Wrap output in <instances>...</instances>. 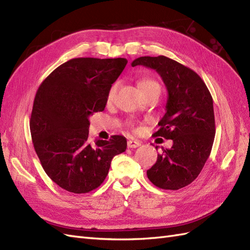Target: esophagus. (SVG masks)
I'll list each match as a JSON object with an SVG mask.
<instances>
[{
    "label": "esophagus",
    "instance_id": "obj_1",
    "mask_svg": "<svg viewBox=\"0 0 250 250\" xmlns=\"http://www.w3.org/2000/svg\"><path fill=\"white\" fill-rule=\"evenodd\" d=\"M140 146V142H138V140H134V139L127 140V148L135 149V148H137V146Z\"/></svg>",
    "mask_w": 250,
    "mask_h": 250
}]
</instances>
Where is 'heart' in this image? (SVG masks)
Segmentation results:
<instances>
[{
	"label": "heart",
	"mask_w": 250,
	"mask_h": 250,
	"mask_svg": "<svg viewBox=\"0 0 250 250\" xmlns=\"http://www.w3.org/2000/svg\"><path fill=\"white\" fill-rule=\"evenodd\" d=\"M138 86H139V89L142 91L143 94L148 93L150 91H153V89H157V88L161 89L158 83L155 80H153L151 78L140 79L138 81ZM116 92H117V84H113L110 88V91H108V93H107V96H106L107 102L113 101L115 95H116Z\"/></svg>",
	"instance_id": "b5f03b06"
}]
</instances>
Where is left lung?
I'll list each match as a JSON object with an SVG mask.
<instances>
[{
    "mask_svg": "<svg viewBox=\"0 0 250 250\" xmlns=\"http://www.w3.org/2000/svg\"><path fill=\"white\" fill-rule=\"evenodd\" d=\"M137 65L155 69L167 87L166 114L154 136L173 140L146 175L158 188L178 190L195 180L210 155L215 135L213 100L194 70L168 57H139L132 62Z\"/></svg>",
    "mask_w": 250,
    "mask_h": 250,
    "instance_id": "1",
    "label": "left lung"
}]
</instances>
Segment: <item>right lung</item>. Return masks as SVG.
Masks as SVG:
<instances>
[{
  "label": "right lung",
  "mask_w": 250,
  "mask_h": 250,
  "mask_svg": "<svg viewBox=\"0 0 250 250\" xmlns=\"http://www.w3.org/2000/svg\"><path fill=\"white\" fill-rule=\"evenodd\" d=\"M126 63L125 58L70 59L38 88L31 139L45 173L62 189L80 194L98 188L113 157L125 151L121 135L89 142L88 119L104 110L107 93Z\"/></svg>",
  "instance_id": "right-lung-1"
}]
</instances>
